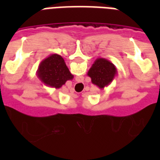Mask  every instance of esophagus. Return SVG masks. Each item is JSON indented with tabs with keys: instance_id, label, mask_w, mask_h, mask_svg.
Listing matches in <instances>:
<instances>
[{
	"instance_id": "34e87169",
	"label": "esophagus",
	"mask_w": 160,
	"mask_h": 160,
	"mask_svg": "<svg viewBox=\"0 0 160 160\" xmlns=\"http://www.w3.org/2000/svg\"><path fill=\"white\" fill-rule=\"evenodd\" d=\"M74 92V89H72V92Z\"/></svg>"
}]
</instances>
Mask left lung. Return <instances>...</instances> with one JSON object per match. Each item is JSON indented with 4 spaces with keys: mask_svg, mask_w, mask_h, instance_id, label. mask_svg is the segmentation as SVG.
I'll list each match as a JSON object with an SVG mask.
<instances>
[{
    "mask_svg": "<svg viewBox=\"0 0 160 160\" xmlns=\"http://www.w3.org/2000/svg\"><path fill=\"white\" fill-rule=\"evenodd\" d=\"M118 74V69L111 61L105 58H98L92 65L87 75L90 77L92 83L99 89H104L109 86Z\"/></svg>",
    "mask_w": 160,
    "mask_h": 160,
    "instance_id": "1",
    "label": "left lung"
}]
</instances>
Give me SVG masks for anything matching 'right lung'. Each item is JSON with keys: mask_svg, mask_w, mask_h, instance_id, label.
<instances>
[{"mask_svg": "<svg viewBox=\"0 0 160 160\" xmlns=\"http://www.w3.org/2000/svg\"><path fill=\"white\" fill-rule=\"evenodd\" d=\"M37 75L46 87L61 88L68 80H73L65 61L57 54L50 55L40 62Z\"/></svg>", "mask_w": 160, "mask_h": 160, "instance_id": "right-lung-1", "label": "right lung"}]
</instances>
